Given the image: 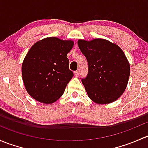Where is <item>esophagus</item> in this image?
<instances>
[{"instance_id": "1", "label": "esophagus", "mask_w": 148, "mask_h": 148, "mask_svg": "<svg viewBox=\"0 0 148 148\" xmlns=\"http://www.w3.org/2000/svg\"><path fill=\"white\" fill-rule=\"evenodd\" d=\"M74 75H75V77H78V76L79 75V71H74Z\"/></svg>"}]
</instances>
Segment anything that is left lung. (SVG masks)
Wrapping results in <instances>:
<instances>
[{
  "instance_id": "1",
  "label": "left lung",
  "mask_w": 148,
  "mask_h": 148,
  "mask_svg": "<svg viewBox=\"0 0 148 148\" xmlns=\"http://www.w3.org/2000/svg\"><path fill=\"white\" fill-rule=\"evenodd\" d=\"M78 46L88 62V74L82 79L88 97L100 104L117 100L126 89L130 73L122 49L102 38L79 39Z\"/></svg>"
}]
</instances>
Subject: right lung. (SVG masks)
<instances>
[{
    "mask_svg": "<svg viewBox=\"0 0 148 148\" xmlns=\"http://www.w3.org/2000/svg\"><path fill=\"white\" fill-rule=\"evenodd\" d=\"M74 41L48 37L31 46L22 64V78L28 95L51 104L59 99L74 76L67 53Z\"/></svg>",
    "mask_w": 148,
    "mask_h": 148,
    "instance_id": "obj_1",
    "label": "right lung"
}]
</instances>
